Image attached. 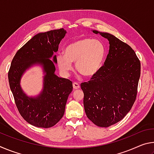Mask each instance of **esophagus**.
Masks as SVG:
<instances>
[{
	"mask_svg": "<svg viewBox=\"0 0 154 154\" xmlns=\"http://www.w3.org/2000/svg\"><path fill=\"white\" fill-rule=\"evenodd\" d=\"M72 87H73V88L75 90H77L79 89V88H80V85L77 82H74L73 84H72Z\"/></svg>",
	"mask_w": 154,
	"mask_h": 154,
	"instance_id": "34e87169",
	"label": "esophagus"
}]
</instances>
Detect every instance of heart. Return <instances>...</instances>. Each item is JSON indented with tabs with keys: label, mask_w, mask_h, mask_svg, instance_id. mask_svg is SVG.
Returning <instances> with one entry per match:
<instances>
[{
	"label": "heart",
	"mask_w": 154,
	"mask_h": 154,
	"mask_svg": "<svg viewBox=\"0 0 154 154\" xmlns=\"http://www.w3.org/2000/svg\"><path fill=\"white\" fill-rule=\"evenodd\" d=\"M106 48L102 41L83 38L68 45L64 54H58L57 64L62 74L68 75L75 63L77 71L85 77H92L103 67Z\"/></svg>",
	"instance_id": "obj_1"
}]
</instances>
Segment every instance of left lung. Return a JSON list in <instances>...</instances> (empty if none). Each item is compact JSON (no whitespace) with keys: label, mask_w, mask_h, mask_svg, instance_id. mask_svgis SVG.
<instances>
[{"label":"left lung","mask_w":154,"mask_h":154,"mask_svg":"<svg viewBox=\"0 0 154 154\" xmlns=\"http://www.w3.org/2000/svg\"><path fill=\"white\" fill-rule=\"evenodd\" d=\"M107 38L109 50L104 66L88 82L81 84L83 105L90 120L109 127L122 120L136 100L140 62L134 51L113 35L92 30Z\"/></svg>","instance_id":"left-lung-1"}]
</instances>
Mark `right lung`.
<instances>
[{
  "mask_svg": "<svg viewBox=\"0 0 154 154\" xmlns=\"http://www.w3.org/2000/svg\"><path fill=\"white\" fill-rule=\"evenodd\" d=\"M66 34L64 28L36 34L17 51L11 62L8 73L10 89L20 115L32 126L51 128L64 116L72 83L55 74L54 53ZM36 65L42 66L44 73L43 89L37 96L28 97L20 87V79L27 69Z\"/></svg>",
  "mask_w": 154,
  "mask_h": 154,
  "instance_id": "obj_1",
  "label": "right lung"
}]
</instances>
